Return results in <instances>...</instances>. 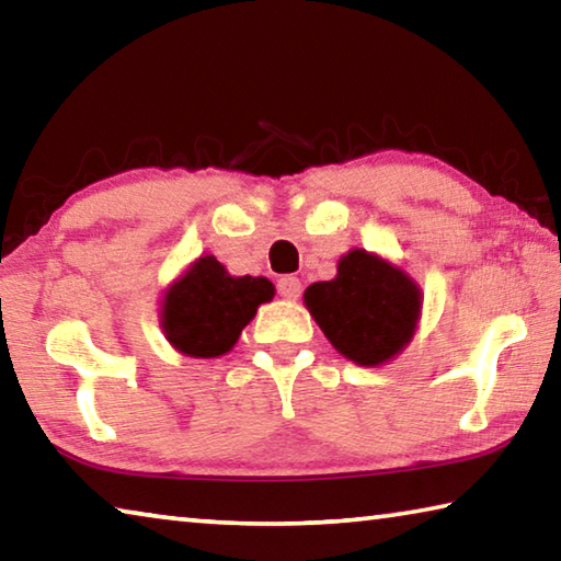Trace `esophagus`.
I'll list each match as a JSON object with an SVG mask.
<instances>
[{"label": "esophagus", "instance_id": "esophagus-1", "mask_svg": "<svg viewBox=\"0 0 561 561\" xmlns=\"http://www.w3.org/2000/svg\"><path fill=\"white\" fill-rule=\"evenodd\" d=\"M277 291L284 299H299L301 282L297 277H291V274H284V277H279V282H277Z\"/></svg>", "mask_w": 561, "mask_h": 561}]
</instances>
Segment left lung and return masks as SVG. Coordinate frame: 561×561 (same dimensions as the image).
<instances>
[{
	"instance_id": "8db88e82",
	"label": "left lung",
	"mask_w": 561,
	"mask_h": 561,
	"mask_svg": "<svg viewBox=\"0 0 561 561\" xmlns=\"http://www.w3.org/2000/svg\"><path fill=\"white\" fill-rule=\"evenodd\" d=\"M304 304L339 354L358 366H381L413 339L423 297L403 270L351 250L334 279L307 287Z\"/></svg>"
}]
</instances>
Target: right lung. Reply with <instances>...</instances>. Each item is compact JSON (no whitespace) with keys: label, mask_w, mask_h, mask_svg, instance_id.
<instances>
[{"label":"right lung","mask_w":561,"mask_h":561,"mask_svg":"<svg viewBox=\"0 0 561 561\" xmlns=\"http://www.w3.org/2000/svg\"><path fill=\"white\" fill-rule=\"evenodd\" d=\"M274 284L264 277H232L213 254L195 260L170 284L160 309V327L180 354L217 358L230 351L242 329L272 301Z\"/></svg>","instance_id":"add662e5"}]
</instances>
